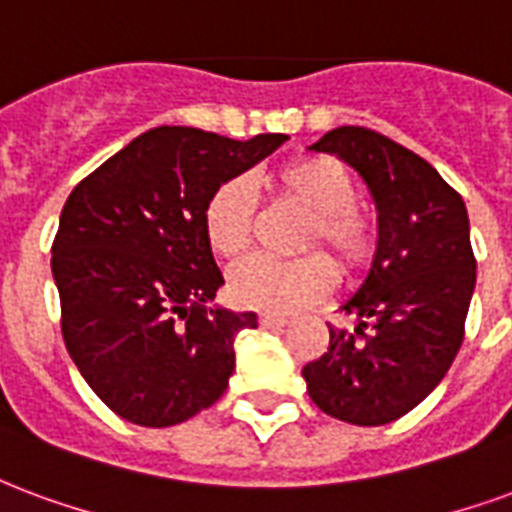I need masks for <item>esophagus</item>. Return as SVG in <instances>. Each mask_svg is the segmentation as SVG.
Returning a JSON list of instances; mask_svg holds the SVG:
<instances>
[{
    "mask_svg": "<svg viewBox=\"0 0 512 512\" xmlns=\"http://www.w3.org/2000/svg\"><path fill=\"white\" fill-rule=\"evenodd\" d=\"M257 320H260V325H266V328H274V325H287V314L263 312Z\"/></svg>",
    "mask_w": 512,
    "mask_h": 512,
    "instance_id": "34e87169",
    "label": "esophagus"
}]
</instances>
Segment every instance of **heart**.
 Listing matches in <instances>:
<instances>
[{
	"label": "heart",
	"mask_w": 512,
	"mask_h": 512,
	"mask_svg": "<svg viewBox=\"0 0 512 512\" xmlns=\"http://www.w3.org/2000/svg\"><path fill=\"white\" fill-rule=\"evenodd\" d=\"M274 189L293 206L309 211L304 246L325 244L344 268L366 266L377 246L374 219L355 206V181L333 157H301L274 173ZM255 203L244 179L222 181L203 206V233L211 252L238 260L252 244ZM336 287L331 257L306 255L301 260L252 257L233 271L230 293L241 306L263 312H293L323 298Z\"/></svg>",
	"instance_id": "heart-1"
}]
</instances>
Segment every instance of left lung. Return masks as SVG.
Returning a JSON list of instances; mask_svg holds the SVG:
<instances>
[{"instance_id":"8db88e82","label":"left lung","mask_w":512,"mask_h":512,"mask_svg":"<svg viewBox=\"0 0 512 512\" xmlns=\"http://www.w3.org/2000/svg\"><path fill=\"white\" fill-rule=\"evenodd\" d=\"M309 149L358 170L377 206L372 268L342 304L355 331L306 363L312 401L331 418L382 426L407 415L448 374L475 290L467 206L415 151L366 127H336Z\"/></svg>"}]
</instances>
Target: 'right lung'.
Returning <instances> with one entry per match:
<instances>
[{
    "label": "right lung",
    "mask_w": 512,
    "mask_h": 512,
    "mask_svg": "<svg viewBox=\"0 0 512 512\" xmlns=\"http://www.w3.org/2000/svg\"><path fill=\"white\" fill-rule=\"evenodd\" d=\"M285 140L154 127L70 192L51 246L62 336L83 380L119 418L165 429L225 393L236 333L257 317L206 306L225 279L203 233V206Z\"/></svg>",
    "instance_id": "1"
}]
</instances>
